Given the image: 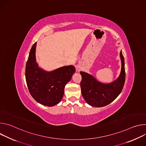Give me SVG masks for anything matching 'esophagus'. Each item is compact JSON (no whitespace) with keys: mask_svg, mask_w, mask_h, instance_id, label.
I'll use <instances>...</instances> for the list:
<instances>
[{"mask_svg":"<svg viewBox=\"0 0 146 146\" xmlns=\"http://www.w3.org/2000/svg\"><path fill=\"white\" fill-rule=\"evenodd\" d=\"M81 70V68L80 66H78L77 68V70L78 72H80Z\"/></svg>","mask_w":146,"mask_h":146,"instance_id":"1","label":"esophagus"}]
</instances>
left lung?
Masks as SVG:
<instances>
[{
	"label": "left lung",
	"mask_w": 146,
	"mask_h": 146,
	"mask_svg": "<svg viewBox=\"0 0 146 146\" xmlns=\"http://www.w3.org/2000/svg\"><path fill=\"white\" fill-rule=\"evenodd\" d=\"M121 70L119 77L109 84H103L97 81L92 75L80 72L82 80L80 83L82 95L86 102L92 106H105L113 100L121 92L125 81L124 58L120 52Z\"/></svg>",
	"instance_id": "left-lung-1"
}]
</instances>
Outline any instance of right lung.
Returning a JSON list of instances; mask_svg holds the SVG:
<instances>
[{"instance_id": "right-lung-1", "label": "right lung", "mask_w": 146, "mask_h": 146, "mask_svg": "<svg viewBox=\"0 0 146 146\" xmlns=\"http://www.w3.org/2000/svg\"><path fill=\"white\" fill-rule=\"evenodd\" d=\"M36 44L33 45L27 62V84L31 96L36 102L51 107L60 102L65 87L76 70L72 65L61 67L51 72L40 68L36 61Z\"/></svg>"}]
</instances>
